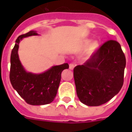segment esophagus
I'll use <instances>...</instances> for the list:
<instances>
[{"instance_id": "34e87169", "label": "esophagus", "mask_w": 132, "mask_h": 132, "mask_svg": "<svg viewBox=\"0 0 132 132\" xmlns=\"http://www.w3.org/2000/svg\"><path fill=\"white\" fill-rule=\"evenodd\" d=\"M75 66V64H73V63H70V64H69V68H70V70H72V69L74 68Z\"/></svg>"}]
</instances>
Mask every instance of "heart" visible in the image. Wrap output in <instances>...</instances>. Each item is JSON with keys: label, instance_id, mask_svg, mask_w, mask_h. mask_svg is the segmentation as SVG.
<instances>
[{"label": "heart", "instance_id": "b5f03b06", "mask_svg": "<svg viewBox=\"0 0 132 132\" xmlns=\"http://www.w3.org/2000/svg\"><path fill=\"white\" fill-rule=\"evenodd\" d=\"M88 42H87L86 44V46L87 45H88ZM98 48V43L96 42H94L93 43H92L91 44V45H90V48H89V50H88V53H87V57H90V55H92V53H94V52L96 51V50H97V48Z\"/></svg>", "mask_w": 132, "mask_h": 132}]
</instances>
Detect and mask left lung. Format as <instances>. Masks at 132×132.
Segmentation results:
<instances>
[{
  "label": "left lung",
  "mask_w": 132,
  "mask_h": 132,
  "mask_svg": "<svg viewBox=\"0 0 132 132\" xmlns=\"http://www.w3.org/2000/svg\"><path fill=\"white\" fill-rule=\"evenodd\" d=\"M126 59L119 42L108 40L73 70L77 94L88 106L104 104L121 90Z\"/></svg>",
  "instance_id": "1"
}]
</instances>
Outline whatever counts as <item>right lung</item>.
<instances>
[{"label": "right lung", "mask_w": 132, "mask_h": 132, "mask_svg": "<svg viewBox=\"0 0 132 132\" xmlns=\"http://www.w3.org/2000/svg\"><path fill=\"white\" fill-rule=\"evenodd\" d=\"M36 31H31L18 36L11 51L9 79L13 88L20 96L32 105L48 104L54 100L61 80V74L69 68L67 63L53 66L41 74L26 72L20 62L18 54L20 41L28 36H37Z\"/></svg>", "instance_id": "add662e5"}]
</instances>
